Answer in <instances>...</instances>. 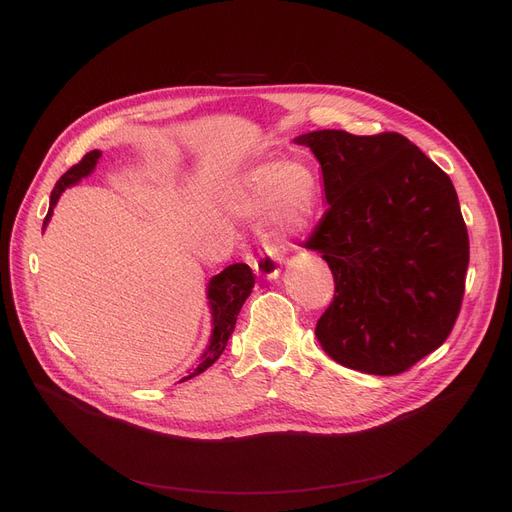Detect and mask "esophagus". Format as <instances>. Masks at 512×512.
I'll use <instances>...</instances> for the list:
<instances>
[{"instance_id": "1", "label": "esophagus", "mask_w": 512, "mask_h": 512, "mask_svg": "<svg viewBox=\"0 0 512 512\" xmlns=\"http://www.w3.org/2000/svg\"><path fill=\"white\" fill-rule=\"evenodd\" d=\"M280 259H282V255H280L278 247H274V245L267 247L259 257H255L253 270L267 280H276L280 274Z\"/></svg>"}]
</instances>
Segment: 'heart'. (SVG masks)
<instances>
[{"mask_svg": "<svg viewBox=\"0 0 512 512\" xmlns=\"http://www.w3.org/2000/svg\"><path fill=\"white\" fill-rule=\"evenodd\" d=\"M315 203V174L299 159L253 168L232 193V207L238 213L259 215L267 209L270 224L284 236L307 226Z\"/></svg>", "mask_w": 512, "mask_h": 512, "instance_id": "b5f03b06", "label": "heart"}]
</instances>
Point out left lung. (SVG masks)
<instances>
[{"instance_id": "obj_1", "label": "left lung", "mask_w": 512, "mask_h": 512, "mask_svg": "<svg viewBox=\"0 0 512 512\" xmlns=\"http://www.w3.org/2000/svg\"><path fill=\"white\" fill-rule=\"evenodd\" d=\"M328 209L305 249L334 274L315 336L340 365L398 375L444 344L459 317L469 234L452 180L398 132L315 130Z\"/></svg>"}]
</instances>
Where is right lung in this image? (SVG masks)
Segmentation results:
<instances>
[{"mask_svg":"<svg viewBox=\"0 0 512 512\" xmlns=\"http://www.w3.org/2000/svg\"><path fill=\"white\" fill-rule=\"evenodd\" d=\"M101 157V151H91L87 153L83 159L78 161L76 166H72L58 182L53 186L51 197H49V211L43 220V228L47 226L53 207H56L60 195L66 191L68 186L76 184L80 178H85L93 172L97 159ZM255 284V276L251 272V267L247 263H232L228 265L224 272H220L218 276H213L209 286H207V299H209V307H211V340L207 351L201 357V363L188 373L180 382H186L195 378V375L203 373L207 367H211L215 361L220 359V355L224 353V348L228 344V338L234 332L236 326V317L240 313V307L245 305L247 297L251 294V288Z\"/></svg>","mask_w":512,"mask_h":512,"instance_id":"obj_1","label":"right lung"}]
</instances>
